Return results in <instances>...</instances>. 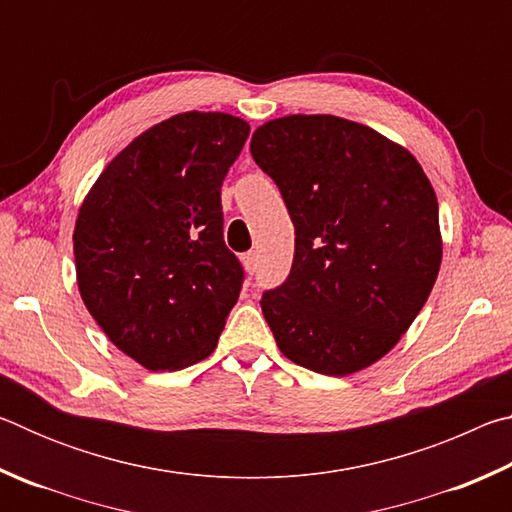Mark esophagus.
<instances>
[{"mask_svg": "<svg viewBox=\"0 0 512 512\" xmlns=\"http://www.w3.org/2000/svg\"><path fill=\"white\" fill-rule=\"evenodd\" d=\"M241 262H244V266H246V271L253 275L255 271H257V255L255 253H246L244 257H241Z\"/></svg>", "mask_w": 512, "mask_h": 512, "instance_id": "esophagus-1", "label": "esophagus"}]
</instances>
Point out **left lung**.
Returning <instances> with one entry per match:
<instances>
[{
	"instance_id": "8db88e82",
	"label": "left lung",
	"mask_w": 512,
	"mask_h": 512,
	"mask_svg": "<svg viewBox=\"0 0 512 512\" xmlns=\"http://www.w3.org/2000/svg\"><path fill=\"white\" fill-rule=\"evenodd\" d=\"M296 228L284 284L262 311L277 348L345 377L395 348L440 271L438 201L420 162L388 137L334 115H289L250 140Z\"/></svg>"
}]
</instances>
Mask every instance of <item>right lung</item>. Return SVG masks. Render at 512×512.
Segmentation results:
<instances>
[{
  "label": "right lung",
  "mask_w": 512,
  "mask_h": 512,
  "mask_svg": "<svg viewBox=\"0 0 512 512\" xmlns=\"http://www.w3.org/2000/svg\"><path fill=\"white\" fill-rule=\"evenodd\" d=\"M250 126L183 112L117 153L74 228L76 282L117 348L149 370L210 357L244 268L223 241L221 185Z\"/></svg>",
  "instance_id": "add662e5"
}]
</instances>
